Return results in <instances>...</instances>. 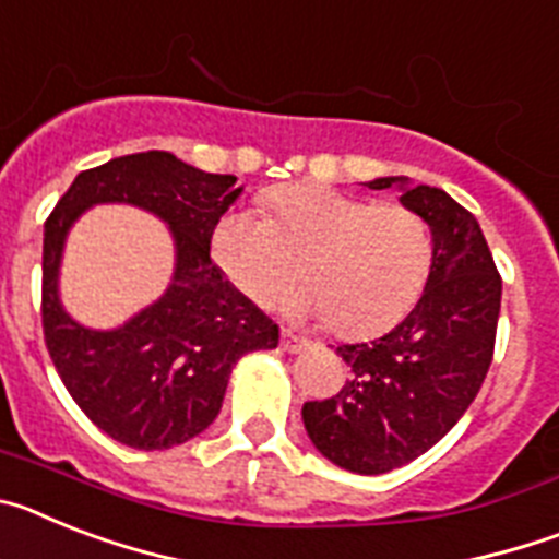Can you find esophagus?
<instances>
[{"instance_id":"34e87169","label":"esophagus","mask_w":559,"mask_h":559,"mask_svg":"<svg viewBox=\"0 0 559 559\" xmlns=\"http://www.w3.org/2000/svg\"><path fill=\"white\" fill-rule=\"evenodd\" d=\"M310 341L308 338H302V335H296V333H290V330H283V349L285 353H302L305 347H308Z\"/></svg>"}]
</instances>
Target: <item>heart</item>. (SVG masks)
Returning <instances> with one entry per match:
<instances>
[{"mask_svg":"<svg viewBox=\"0 0 559 559\" xmlns=\"http://www.w3.org/2000/svg\"><path fill=\"white\" fill-rule=\"evenodd\" d=\"M265 218L231 210L215 224L212 260L246 299L269 305L299 271L310 283L283 299L294 316L335 319L347 335H374L417 305L431 274V229L417 212L322 185L263 195Z\"/></svg>","mask_w":559,"mask_h":559,"instance_id":"obj_1","label":"heart"}]
</instances>
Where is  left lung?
<instances>
[{"label": "left lung", "instance_id": "left-lung-1", "mask_svg": "<svg viewBox=\"0 0 559 559\" xmlns=\"http://www.w3.org/2000/svg\"><path fill=\"white\" fill-rule=\"evenodd\" d=\"M389 187L431 229L426 290L386 335L341 344L353 378L335 397L302 406L316 451L360 476L414 462L456 426L487 378L501 313V276L471 212L406 176L369 181V190Z\"/></svg>", "mask_w": 559, "mask_h": 559}]
</instances>
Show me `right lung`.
Returning a JSON list of instances; mask_svg holds the SVG:
<instances>
[{"instance_id":"add662e5","label":"right lung","mask_w":559,"mask_h":559,"mask_svg":"<svg viewBox=\"0 0 559 559\" xmlns=\"http://www.w3.org/2000/svg\"><path fill=\"white\" fill-rule=\"evenodd\" d=\"M235 181L167 151L131 153L78 173L44 224L41 322L49 358L81 412L122 445L167 451L199 437L218 417L237 360L280 344V328L212 263V229L243 192ZM97 203L151 211L177 249L166 294L111 331L72 320L57 285L68 231Z\"/></svg>"}]
</instances>
